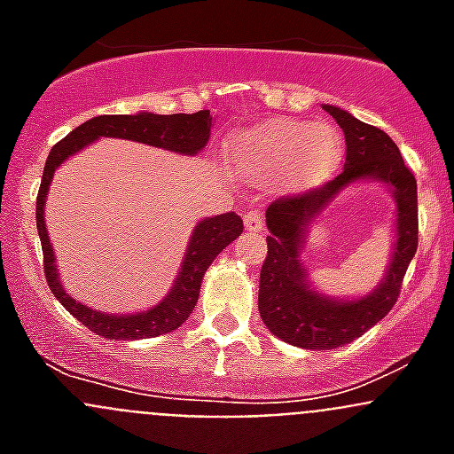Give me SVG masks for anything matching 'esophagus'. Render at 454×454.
Segmentation results:
<instances>
[{
	"label": "esophagus",
	"mask_w": 454,
	"mask_h": 454,
	"mask_svg": "<svg viewBox=\"0 0 454 454\" xmlns=\"http://www.w3.org/2000/svg\"><path fill=\"white\" fill-rule=\"evenodd\" d=\"M247 231H262L263 230V215L256 214V211H250V214L243 218Z\"/></svg>",
	"instance_id": "34e87169"
}]
</instances>
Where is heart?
Returning a JSON list of instances; mask_svg holds the SVG:
<instances>
[{
    "label": "heart",
    "mask_w": 454,
    "mask_h": 454,
    "mask_svg": "<svg viewBox=\"0 0 454 454\" xmlns=\"http://www.w3.org/2000/svg\"><path fill=\"white\" fill-rule=\"evenodd\" d=\"M343 156L340 131L330 122L272 118L231 136L227 166L246 179H272L279 195H300L325 184Z\"/></svg>",
    "instance_id": "obj_1"
}]
</instances>
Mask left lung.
I'll return each mask as SVG.
<instances>
[{"label": "left lung", "instance_id": "8db88e82", "mask_svg": "<svg viewBox=\"0 0 454 454\" xmlns=\"http://www.w3.org/2000/svg\"><path fill=\"white\" fill-rule=\"evenodd\" d=\"M325 111L346 134V166L325 186L272 202L266 211L270 234L268 256L259 277V314L277 339L304 350H332L366 334L388 314L400 295L403 277L419 247L416 179L398 145L382 129L356 120L348 111L325 104ZM380 181L396 200V240L392 262L380 284L366 296L334 299L308 282L301 250L308 227L338 192L352 183Z\"/></svg>", "mask_w": 454, "mask_h": 454}]
</instances>
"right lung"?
Segmentation results:
<instances>
[{
	"mask_svg": "<svg viewBox=\"0 0 454 454\" xmlns=\"http://www.w3.org/2000/svg\"><path fill=\"white\" fill-rule=\"evenodd\" d=\"M211 127H214V118L208 111L175 115H156L147 114V111H140L134 115H98V118H90L79 124L77 129H72L66 138L59 140L51 147L45 170H43L38 200H35V224H38L43 259H45V277L54 298L95 334L104 336V339L131 340L152 339V336L177 330L195 309L204 272L231 240L239 239L240 231H243V220L234 211L200 220L192 230L191 240H188L182 268H179L166 298L156 302L154 307L145 309V311H138V314H106V311H98V309L86 307L83 302L74 300L70 293H66L61 284V275L56 268V256L51 250L45 224V200L56 168L99 138L134 140V143L161 147V150L175 152V154L195 156L207 147Z\"/></svg>",
	"mask_w": 454,
	"mask_h": 454,
	"instance_id": "add662e5",
	"label": "right lung"
}]
</instances>
